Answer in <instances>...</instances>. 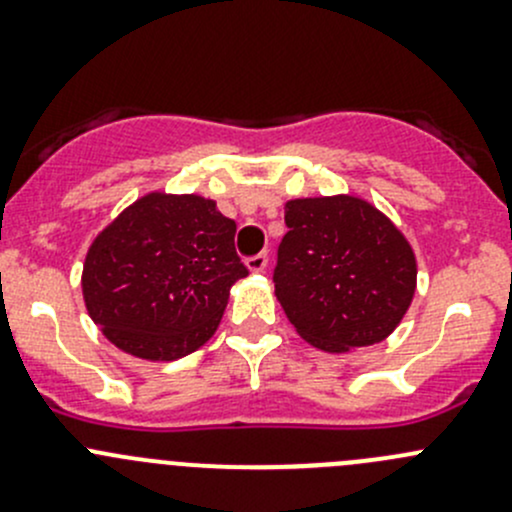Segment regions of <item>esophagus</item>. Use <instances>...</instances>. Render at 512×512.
Returning <instances> with one entry per match:
<instances>
[{
	"instance_id": "1",
	"label": "esophagus",
	"mask_w": 512,
	"mask_h": 512,
	"mask_svg": "<svg viewBox=\"0 0 512 512\" xmlns=\"http://www.w3.org/2000/svg\"><path fill=\"white\" fill-rule=\"evenodd\" d=\"M247 270H250V272H265L267 270V252H260V255L250 257V260H247Z\"/></svg>"
}]
</instances>
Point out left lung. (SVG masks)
<instances>
[{
  "label": "left lung",
  "mask_w": 512,
  "mask_h": 512,
  "mask_svg": "<svg viewBox=\"0 0 512 512\" xmlns=\"http://www.w3.org/2000/svg\"><path fill=\"white\" fill-rule=\"evenodd\" d=\"M275 294L299 337L329 354L379 344L416 292L411 242L359 195L285 203Z\"/></svg>",
  "instance_id": "8db88e82"
}]
</instances>
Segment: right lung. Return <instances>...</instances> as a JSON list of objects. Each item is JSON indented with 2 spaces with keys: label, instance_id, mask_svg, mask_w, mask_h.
I'll list each match as a JSON object with an SVG mask.
<instances>
[{
  "label": "right lung",
  "instance_id": "1",
  "mask_svg": "<svg viewBox=\"0 0 512 512\" xmlns=\"http://www.w3.org/2000/svg\"><path fill=\"white\" fill-rule=\"evenodd\" d=\"M235 230L203 195H143L86 252V312L108 342L138 359L193 354L218 329L230 287L247 275Z\"/></svg>",
  "mask_w": 512,
  "mask_h": 512
}]
</instances>
